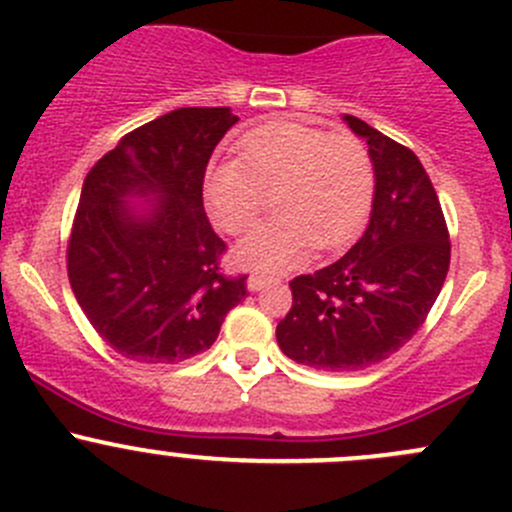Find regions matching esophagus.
Returning <instances> with one entry per match:
<instances>
[{
  "label": "esophagus",
  "instance_id": "obj_1",
  "mask_svg": "<svg viewBox=\"0 0 512 512\" xmlns=\"http://www.w3.org/2000/svg\"><path fill=\"white\" fill-rule=\"evenodd\" d=\"M270 282H272L270 277H265V275H257V272H255V275H250V277H247V289H250V292H260V289L270 285Z\"/></svg>",
  "mask_w": 512,
  "mask_h": 512
}]
</instances>
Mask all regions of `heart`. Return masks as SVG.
<instances>
[{"instance_id":"obj_1","label":"heart","mask_w":512,"mask_h":512,"mask_svg":"<svg viewBox=\"0 0 512 512\" xmlns=\"http://www.w3.org/2000/svg\"><path fill=\"white\" fill-rule=\"evenodd\" d=\"M205 208L227 235H242L272 198L270 225L235 247L237 265L285 272L309 250L337 252L364 230L374 200V165L359 138L297 121L255 128L237 143V160L210 165Z\"/></svg>"}]
</instances>
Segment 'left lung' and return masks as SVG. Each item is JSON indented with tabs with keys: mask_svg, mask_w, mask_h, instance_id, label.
<instances>
[{
	"mask_svg": "<svg viewBox=\"0 0 512 512\" xmlns=\"http://www.w3.org/2000/svg\"><path fill=\"white\" fill-rule=\"evenodd\" d=\"M369 146V227L334 265L289 282L292 309L277 324L289 359L319 371H359L389 359L418 332L441 292L451 242L441 203L414 151L356 116Z\"/></svg>",
	"mask_w": 512,
	"mask_h": 512,
	"instance_id": "obj_1",
	"label": "left lung"
}]
</instances>
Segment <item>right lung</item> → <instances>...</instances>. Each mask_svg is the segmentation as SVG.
<instances>
[{
	"label": "right lung",
	"instance_id": "obj_1",
	"mask_svg": "<svg viewBox=\"0 0 512 512\" xmlns=\"http://www.w3.org/2000/svg\"><path fill=\"white\" fill-rule=\"evenodd\" d=\"M235 123L227 106L175 108L86 175L66 270L91 327L126 359L178 364L205 352L247 297V275L220 270L225 242L203 208L208 160Z\"/></svg>",
	"mask_w": 512,
	"mask_h": 512
}]
</instances>
